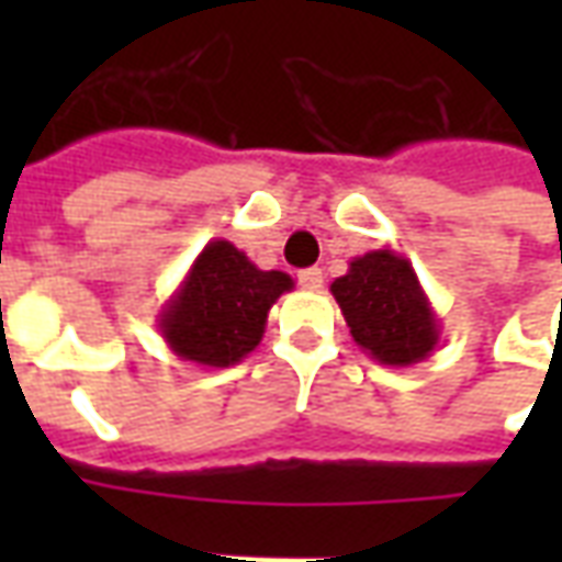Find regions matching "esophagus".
<instances>
[{"mask_svg":"<svg viewBox=\"0 0 562 562\" xmlns=\"http://www.w3.org/2000/svg\"><path fill=\"white\" fill-rule=\"evenodd\" d=\"M297 282L304 285V289H322V282H325V273H322V268H306L297 273Z\"/></svg>","mask_w":562,"mask_h":562,"instance_id":"34e87169","label":"esophagus"}]
</instances>
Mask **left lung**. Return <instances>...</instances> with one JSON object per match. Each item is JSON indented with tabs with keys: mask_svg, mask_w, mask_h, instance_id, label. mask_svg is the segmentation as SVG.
I'll return each mask as SVG.
<instances>
[{
	"mask_svg": "<svg viewBox=\"0 0 562 562\" xmlns=\"http://www.w3.org/2000/svg\"><path fill=\"white\" fill-rule=\"evenodd\" d=\"M352 340L385 367H413L439 342V318L427 301L413 261L373 249L349 261V273L330 282Z\"/></svg>",
	"mask_w": 562,
	"mask_h": 562,
	"instance_id": "8db88e82",
	"label": "left lung"
}]
</instances>
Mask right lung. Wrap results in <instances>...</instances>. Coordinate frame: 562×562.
Returning a JSON list of instances; mask_svg holds the SVG:
<instances>
[{"mask_svg": "<svg viewBox=\"0 0 562 562\" xmlns=\"http://www.w3.org/2000/svg\"><path fill=\"white\" fill-rule=\"evenodd\" d=\"M292 289L289 273L256 268L246 252L216 237L161 306V340L183 361L232 367L261 342L270 306Z\"/></svg>", "mask_w": 562, "mask_h": 562, "instance_id": "add662e5", "label": "right lung"}]
</instances>
